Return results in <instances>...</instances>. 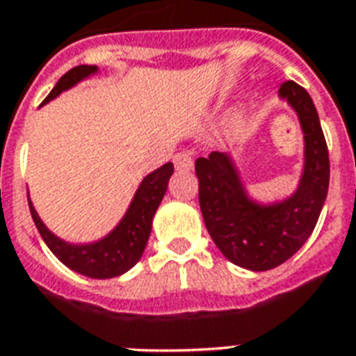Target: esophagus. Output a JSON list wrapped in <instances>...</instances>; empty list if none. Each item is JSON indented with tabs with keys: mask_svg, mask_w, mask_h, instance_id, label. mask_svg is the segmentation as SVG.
Returning <instances> with one entry per match:
<instances>
[{
	"mask_svg": "<svg viewBox=\"0 0 356 356\" xmlns=\"http://www.w3.org/2000/svg\"><path fill=\"white\" fill-rule=\"evenodd\" d=\"M173 164H175V168L181 170V172H188V170L194 168V159H192V155H190L188 151H179V153H175V156H173Z\"/></svg>",
	"mask_w": 356,
	"mask_h": 356,
	"instance_id": "obj_1",
	"label": "esophagus"
}]
</instances>
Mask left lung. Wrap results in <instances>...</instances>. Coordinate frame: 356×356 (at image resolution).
<instances>
[{
	"mask_svg": "<svg viewBox=\"0 0 356 356\" xmlns=\"http://www.w3.org/2000/svg\"><path fill=\"white\" fill-rule=\"evenodd\" d=\"M279 94L296 108L305 133V173L290 200L273 207L254 205L243 194L229 155L214 151L195 161L209 234L231 262L253 271L277 268L307 242L329 190V149L312 97L293 81H284Z\"/></svg>",
	"mask_w": 356,
	"mask_h": 356,
	"instance_id": "obj_1",
	"label": "left lung"
}]
</instances>
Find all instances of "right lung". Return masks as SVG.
Instances as JSON below:
<instances>
[{"instance_id":"1","label":"right lung","mask_w":356,"mask_h":356,"mask_svg":"<svg viewBox=\"0 0 356 356\" xmlns=\"http://www.w3.org/2000/svg\"><path fill=\"white\" fill-rule=\"evenodd\" d=\"M96 72V66H86L79 64L75 68L68 70L66 74L58 79V83L53 86V90L47 94L44 103L58 96L60 92L75 85L86 75ZM173 164L168 162L142 181L138 192L134 195L133 203L129 207L127 214L122 220L118 227L107 238H103L102 242L92 243V245H70V243L58 240L53 236L40 218L36 216L35 209L29 201V211L33 216L36 229L51 253L57 257L63 264H66L70 270L83 273L86 277L94 279H111L118 277L131 270L138 259L144 253L145 243L151 233V220L155 216L156 209L161 205L162 197L166 194L168 181L172 177Z\"/></svg>"}]
</instances>
